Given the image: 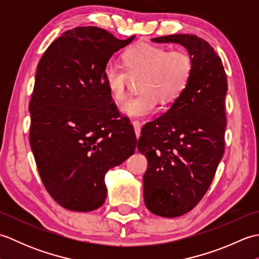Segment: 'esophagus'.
I'll list each match as a JSON object with an SVG mask.
<instances>
[{"label":"esophagus","mask_w":259,"mask_h":259,"mask_svg":"<svg viewBox=\"0 0 259 259\" xmlns=\"http://www.w3.org/2000/svg\"><path fill=\"white\" fill-rule=\"evenodd\" d=\"M133 125H134V129H135L137 138H138V137L140 136V131H141V123L139 122V121H134Z\"/></svg>","instance_id":"esophagus-1"}]
</instances>
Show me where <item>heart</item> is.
Returning <instances> with one entry per match:
<instances>
[{
  "label": "heart",
  "mask_w": 259,
  "mask_h": 259,
  "mask_svg": "<svg viewBox=\"0 0 259 259\" xmlns=\"http://www.w3.org/2000/svg\"><path fill=\"white\" fill-rule=\"evenodd\" d=\"M194 71V59L186 50L169 49L140 43L129 49L123 56V65L109 62L103 78L110 95L123 101L131 78L139 80L141 92L124 103L122 111L134 118L151 114L162 104L175 101L188 84Z\"/></svg>",
  "instance_id": "obj_1"
}]
</instances>
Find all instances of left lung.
Returning <instances> with one entry per match:
<instances>
[{
    "label": "left lung",
    "mask_w": 259,
    "mask_h": 259,
    "mask_svg": "<svg viewBox=\"0 0 259 259\" xmlns=\"http://www.w3.org/2000/svg\"><path fill=\"white\" fill-rule=\"evenodd\" d=\"M152 41L180 43L194 59L185 90L166 112L142 126L138 140V149L148 160L146 207L172 218L202 199L223 158L227 76L221 58L201 37L172 34Z\"/></svg>",
    "instance_id": "1"
}]
</instances>
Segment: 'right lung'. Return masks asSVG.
I'll use <instances>...</instances> for the list:
<instances>
[{"instance_id":"add662e5","label":"right lung","mask_w":259,"mask_h":259,"mask_svg":"<svg viewBox=\"0 0 259 259\" xmlns=\"http://www.w3.org/2000/svg\"><path fill=\"white\" fill-rule=\"evenodd\" d=\"M134 37L119 40L100 27L78 26L54 40L37 64L30 146L49 195L69 210L102 206L104 175L135 152L134 126L103 78L109 59Z\"/></svg>"}]
</instances>
